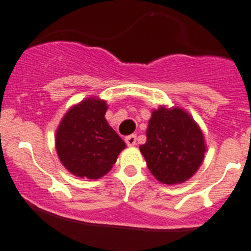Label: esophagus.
<instances>
[{
	"label": "esophagus",
	"mask_w": 251,
	"mask_h": 251,
	"mask_svg": "<svg viewBox=\"0 0 251 251\" xmlns=\"http://www.w3.org/2000/svg\"><path fill=\"white\" fill-rule=\"evenodd\" d=\"M136 141H137V136H136V135H130V136H127V137L125 138L126 144H127L128 147L136 146Z\"/></svg>",
	"instance_id": "esophagus-1"
}]
</instances>
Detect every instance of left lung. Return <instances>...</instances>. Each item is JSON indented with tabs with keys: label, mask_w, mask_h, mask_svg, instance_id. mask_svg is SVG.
<instances>
[{
	"label": "left lung",
	"mask_w": 251,
	"mask_h": 251,
	"mask_svg": "<svg viewBox=\"0 0 251 251\" xmlns=\"http://www.w3.org/2000/svg\"><path fill=\"white\" fill-rule=\"evenodd\" d=\"M140 151L159 182L177 184L197 173L206 147L201 127L188 113L177 107H160L153 110L147 142Z\"/></svg>",
	"instance_id": "obj_1"
}]
</instances>
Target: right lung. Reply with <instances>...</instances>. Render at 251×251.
Segmentation results:
<instances>
[{
  "label": "right lung",
  "mask_w": 251,
  "mask_h": 251,
  "mask_svg": "<svg viewBox=\"0 0 251 251\" xmlns=\"http://www.w3.org/2000/svg\"><path fill=\"white\" fill-rule=\"evenodd\" d=\"M107 102L86 98L67 111L55 132L60 163L77 177L97 179L115 164L125 142L105 120Z\"/></svg>",
  "instance_id": "add662e5"
}]
</instances>
